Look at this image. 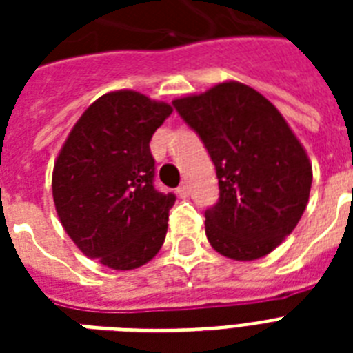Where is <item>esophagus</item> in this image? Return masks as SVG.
Wrapping results in <instances>:
<instances>
[{
  "label": "esophagus",
  "mask_w": 353,
  "mask_h": 353,
  "mask_svg": "<svg viewBox=\"0 0 353 353\" xmlns=\"http://www.w3.org/2000/svg\"><path fill=\"white\" fill-rule=\"evenodd\" d=\"M188 194H190V190H188V185L187 183H183V185H179V187H177V196H179V198H188Z\"/></svg>",
  "instance_id": "obj_1"
}]
</instances>
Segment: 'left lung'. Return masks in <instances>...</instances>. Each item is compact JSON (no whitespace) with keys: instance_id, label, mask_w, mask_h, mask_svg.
<instances>
[{"instance_id":"obj_1","label":"left lung","mask_w":353,"mask_h":353,"mask_svg":"<svg viewBox=\"0 0 353 353\" xmlns=\"http://www.w3.org/2000/svg\"><path fill=\"white\" fill-rule=\"evenodd\" d=\"M198 132L216 166L220 201L205 210V234L223 256H265L306 210L313 170L282 113L241 82H220L172 102Z\"/></svg>"}]
</instances>
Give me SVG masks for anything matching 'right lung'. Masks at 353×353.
I'll return each mask as SVG.
<instances>
[{"label":"right lung","mask_w":353,"mask_h":353,"mask_svg":"<svg viewBox=\"0 0 353 353\" xmlns=\"http://www.w3.org/2000/svg\"><path fill=\"white\" fill-rule=\"evenodd\" d=\"M172 113L132 90L99 97L77 121L52 168L63 231L85 256L132 271L159 252L174 194L154 187L150 139Z\"/></svg>","instance_id":"1"}]
</instances>
